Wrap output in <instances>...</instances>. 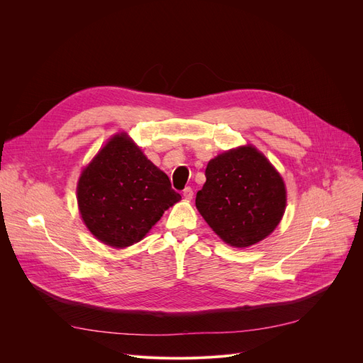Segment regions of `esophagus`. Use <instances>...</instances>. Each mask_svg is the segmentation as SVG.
Returning <instances> with one entry per match:
<instances>
[{
    "mask_svg": "<svg viewBox=\"0 0 363 363\" xmlns=\"http://www.w3.org/2000/svg\"><path fill=\"white\" fill-rule=\"evenodd\" d=\"M182 196H184V199H186V200H191L193 196H194L193 188H191V186H186V188L184 189V191H182Z\"/></svg>",
    "mask_w": 363,
    "mask_h": 363,
    "instance_id": "1",
    "label": "esophagus"
}]
</instances>
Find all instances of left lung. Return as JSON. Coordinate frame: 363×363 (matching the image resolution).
I'll return each mask as SVG.
<instances>
[{"label": "left lung", "mask_w": 363, "mask_h": 363, "mask_svg": "<svg viewBox=\"0 0 363 363\" xmlns=\"http://www.w3.org/2000/svg\"><path fill=\"white\" fill-rule=\"evenodd\" d=\"M196 206L208 226L233 247L268 237L285 211V185L255 147L225 151L208 162Z\"/></svg>", "instance_id": "obj_1"}]
</instances>
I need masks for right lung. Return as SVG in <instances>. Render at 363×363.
I'll use <instances>...</instances> for the list:
<instances>
[{"instance_id": "1", "label": "right lung", "mask_w": 363, "mask_h": 363, "mask_svg": "<svg viewBox=\"0 0 363 363\" xmlns=\"http://www.w3.org/2000/svg\"><path fill=\"white\" fill-rule=\"evenodd\" d=\"M181 200L126 133L113 137L84 169L78 182L79 212L88 230L107 245L138 242Z\"/></svg>"}]
</instances>
